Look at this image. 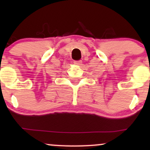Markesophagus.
<instances>
[{
  "instance_id": "1",
  "label": "esophagus",
  "mask_w": 150,
  "mask_h": 150,
  "mask_svg": "<svg viewBox=\"0 0 150 150\" xmlns=\"http://www.w3.org/2000/svg\"><path fill=\"white\" fill-rule=\"evenodd\" d=\"M82 61H74V64L77 65H80L82 64Z\"/></svg>"
}]
</instances>
